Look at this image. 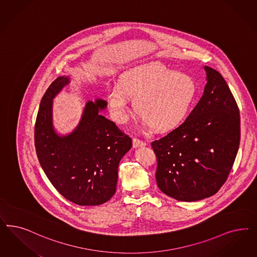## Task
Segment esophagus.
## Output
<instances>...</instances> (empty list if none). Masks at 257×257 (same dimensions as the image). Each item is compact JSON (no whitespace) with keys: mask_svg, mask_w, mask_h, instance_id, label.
Returning <instances> with one entry per match:
<instances>
[{"mask_svg":"<svg viewBox=\"0 0 257 257\" xmlns=\"http://www.w3.org/2000/svg\"><path fill=\"white\" fill-rule=\"evenodd\" d=\"M133 146L134 149L142 148V147H145V146H146V143L141 141V140H139V139H137V138H133Z\"/></svg>","mask_w":257,"mask_h":257,"instance_id":"esophagus-1","label":"esophagus"}]
</instances>
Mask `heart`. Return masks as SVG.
<instances>
[{"label": "heart", "mask_w": 257, "mask_h": 257, "mask_svg": "<svg viewBox=\"0 0 257 257\" xmlns=\"http://www.w3.org/2000/svg\"><path fill=\"white\" fill-rule=\"evenodd\" d=\"M197 94L190 75L174 72L159 62L131 68L108 91L111 118L124 123L131 113V99L143 123L158 131H169L186 117Z\"/></svg>", "instance_id": "obj_1"}]
</instances>
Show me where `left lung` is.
<instances>
[{
	"label": "left lung",
	"mask_w": 257,
	"mask_h": 257,
	"mask_svg": "<svg viewBox=\"0 0 257 257\" xmlns=\"http://www.w3.org/2000/svg\"><path fill=\"white\" fill-rule=\"evenodd\" d=\"M203 95L180 126L151 143L160 190L182 201L215 195L226 182L240 142V115L223 76L204 66Z\"/></svg>",
	"instance_id": "8db88e82"
}]
</instances>
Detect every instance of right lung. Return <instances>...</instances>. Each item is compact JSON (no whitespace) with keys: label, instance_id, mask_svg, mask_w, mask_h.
<instances>
[{"label":"right lung","instance_id":"right-lung-1","mask_svg":"<svg viewBox=\"0 0 257 257\" xmlns=\"http://www.w3.org/2000/svg\"><path fill=\"white\" fill-rule=\"evenodd\" d=\"M70 76H59L45 91L35 124L39 162L54 187L81 206L107 202L116 190L118 166L132 149L133 140L100 114L105 100L88 101L79 124L67 135H58L53 124V99Z\"/></svg>","mask_w":257,"mask_h":257}]
</instances>
